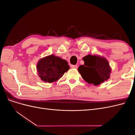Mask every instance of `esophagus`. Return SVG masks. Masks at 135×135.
Instances as JSON below:
<instances>
[{"label": "esophagus", "instance_id": "34e87169", "mask_svg": "<svg viewBox=\"0 0 135 135\" xmlns=\"http://www.w3.org/2000/svg\"><path fill=\"white\" fill-rule=\"evenodd\" d=\"M71 68L72 69H76L78 68V66L77 65H71Z\"/></svg>", "mask_w": 135, "mask_h": 135}]
</instances>
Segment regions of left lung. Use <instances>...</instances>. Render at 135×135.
I'll return each mask as SVG.
<instances>
[{
	"instance_id": "obj_1",
	"label": "left lung",
	"mask_w": 135,
	"mask_h": 135,
	"mask_svg": "<svg viewBox=\"0 0 135 135\" xmlns=\"http://www.w3.org/2000/svg\"><path fill=\"white\" fill-rule=\"evenodd\" d=\"M83 60L84 64L79 66L78 71L87 83L97 85L109 78L111 69L107 60L91 55L85 56Z\"/></svg>"
}]
</instances>
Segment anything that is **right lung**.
<instances>
[{"label": "right lung", "instance_id": "obj_1", "mask_svg": "<svg viewBox=\"0 0 135 135\" xmlns=\"http://www.w3.org/2000/svg\"><path fill=\"white\" fill-rule=\"evenodd\" d=\"M69 68L66 60L54 55L40 60L37 64V70L40 79L48 83L54 82L61 78Z\"/></svg>", "mask_w": 135, "mask_h": 135}]
</instances>
